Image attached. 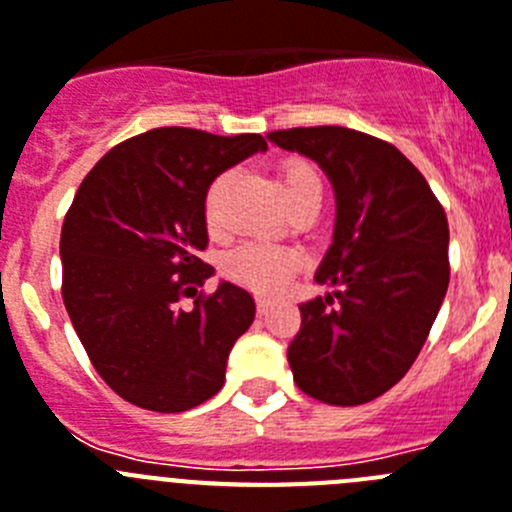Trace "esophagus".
Segmentation results:
<instances>
[{
  "label": "esophagus",
  "mask_w": 512,
  "mask_h": 512,
  "mask_svg": "<svg viewBox=\"0 0 512 512\" xmlns=\"http://www.w3.org/2000/svg\"><path fill=\"white\" fill-rule=\"evenodd\" d=\"M270 306H273V301L265 299V296H257V311H260V314H268Z\"/></svg>",
  "instance_id": "34e87169"
}]
</instances>
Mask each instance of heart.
I'll return each instance as SVG.
<instances>
[{"label": "heart", "mask_w": 512, "mask_h": 512, "mask_svg": "<svg viewBox=\"0 0 512 512\" xmlns=\"http://www.w3.org/2000/svg\"><path fill=\"white\" fill-rule=\"evenodd\" d=\"M224 182L226 175H221L219 180H213L206 193V216L211 224L216 221V201H219ZM278 188H281L283 203L288 208L309 198V195H322V182L306 162H288L278 177ZM301 262H304V257L293 247L244 242L224 255V273L231 281L242 283L257 293H278L291 283L296 270L301 268Z\"/></svg>", "instance_id": "1"}]
</instances>
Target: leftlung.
<instances>
[{
  "label": "left lung",
  "mask_w": 512,
  "mask_h": 512,
  "mask_svg": "<svg viewBox=\"0 0 512 512\" xmlns=\"http://www.w3.org/2000/svg\"><path fill=\"white\" fill-rule=\"evenodd\" d=\"M319 164L335 190V229L317 268L330 293L299 304L288 366L304 394L355 407L410 371L448 291V221L397 146L340 126L268 133Z\"/></svg>",
  "instance_id": "left-lung-1"
}]
</instances>
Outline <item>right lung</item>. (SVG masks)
Here are the masks:
<instances>
[{
	"label": "right lung",
	"mask_w": 512,
	"mask_h": 512,
	"mask_svg": "<svg viewBox=\"0 0 512 512\" xmlns=\"http://www.w3.org/2000/svg\"><path fill=\"white\" fill-rule=\"evenodd\" d=\"M257 133L154 128L110 149L82 180L61 226L64 306L102 381L151 412H185L224 386L255 299L201 260L206 193L224 170L265 151ZM192 298L182 310L179 301Z\"/></svg>",
	"instance_id": "add662e5"
}]
</instances>
